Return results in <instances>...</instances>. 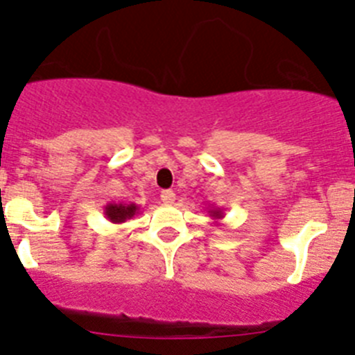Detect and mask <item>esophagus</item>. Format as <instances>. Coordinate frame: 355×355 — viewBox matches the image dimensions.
Wrapping results in <instances>:
<instances>
[{
    "instance_id": "esophagus-1",
    "label": "esophagus",
    "mask_w": 355,
    "mask_h": 355,
    "mask_svg": "<svg viewBox=\"0 0 355 355\" xmlns=\"http://www.w3.org/2000/svg\"><path fill=\"white\" fill-rule=\"evenodd\" d=\"M175 193L173 191H162L161 193V200H162V203H166V205H171V203H175Z\"/></svg>"
}]
</instances>
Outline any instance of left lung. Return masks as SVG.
Segmentation results:
<instances>
[{"instance_id":"8db88e82","label":"left lung","mask_w":355,"mask_h":355,"mask_svg":"<svg viewBox=\"0 0 355 355\" xmlns=\"http://www.w3.org/2000/svg\"><path fill=\"white\" fill-rule=\"evenodd\" d=\"M207 212H209V216L212 217L216 225H219V221H223V217H225V210H223L221 207L212 205V207H209V209H207Z\"/></svg>"}]
</instances>
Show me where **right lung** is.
Returning a JSON list of instances; mask_svg holds the SVG:
<instances>
[{
  "instance_id": "add662e5",
  "label": "right lung",
  "mask_w": 355,
  "mask_h": 355,
  "mask_svg": "<svg viewBox=\"0 0 355 355\" xmlns=\"http://www.w3.org/2000/svg\"><path fill=\"white\" fill-rule=\"evenodd\" d=\"M139 214V205L136 203H123V201H110L106 207H104V216H106L107 221H111L113 225H122V223L129 221L134 216Z\"/></svg>"
}]
</instances>
